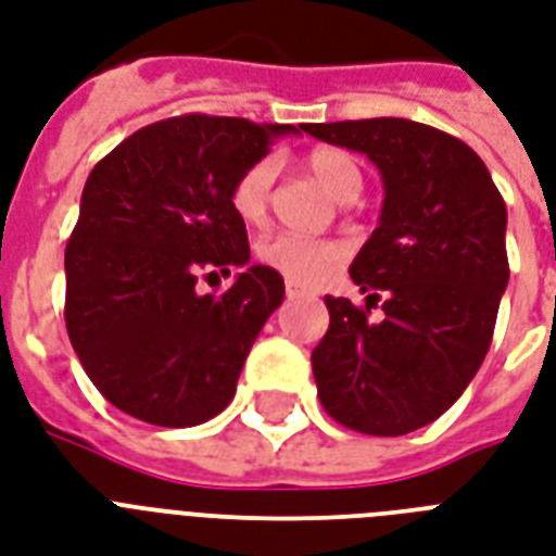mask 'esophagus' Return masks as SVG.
Returning <instances> with one entry per match:
<instances>
[{"instance_id": "1", "label": "esophagus", "mask_w": 556, "mask_h": 556, "mask_svg": "<svg viewBox=\"0 0 556 556\" xmlns=\"http://www.w3.org/2000/svg\"><path fill=\"white\" fill-rule=\"evenodd\" d=\"M286 294L291 296V300H294V296H305V294H308V291H305L303 286H296V282H286Z\"/></svg>"}]
</instances>
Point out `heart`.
Wrapping results in <instances>:
<instances>
[{
    "instance_id": "obj_1",
    "label": "heart",
    "mask_w": 556,
    "mask_h": 556,
    "mask_svg": "<svg viewBox=\"0 0 556 556\" xmlns=\"http://www.w3.org/2000/svg\"><path fill=\"white\" fill-rule=\"evenodd\" d=\"M305 167L326 190L340 201H355L364 187V176L357 161L346 150L320 147L305 155ZM274 185V161H253L242 176L233 181L230 190V207L244 225H260L268 213V195ZM262 265L277 270L279 277L296 286H314L338 268L346 260V248L338 239H317V236L300 233H274L262 239L256 248Z\"/></svg>"
}]
</instances>
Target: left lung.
<instances>
[{
  "label": "left lung",
  "mask_w": 556,
  "mask_h": 556,
  "mask_svg": "<svg viewBox=\"0 0 556 556\" xmlns=\"http://www.w3.org/2000/svg\"><path fill=\"white\" fill-rule=\"evenodd\" d=\"M364 152L383 207L352 262L366 308L326 296L329 331L312 352L323 409L366 435H406L447 413L482 366L508 288V210L484 161L406 117L303 124ZM381 300L384 320L368 308Z\"/></svg>",
  "instance_id": "1"
}]
</instances>
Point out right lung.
<instances>
[{"instance_id":"obj_1","label":"right lung","mask_w":556,"mask_h":556,"mask_svg":"<svg viewBox=\"0 0 556 556\" xmlns=\"http://www.w3.org/2000/svg\"><path fill=\"white\" fill-rule=\"evenodd\" d=\"M291 124L181 115L150 124L98 161L65 244V329L109 404L155 427H195L236 380L286 282L251 265L225 294L199 277L251 260L233 181Z\"/></svg>"}]
</instances>
